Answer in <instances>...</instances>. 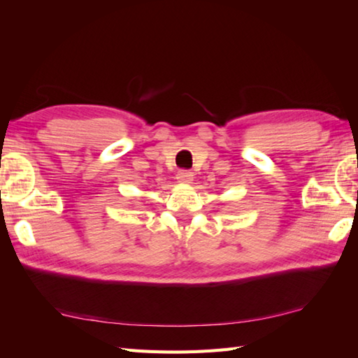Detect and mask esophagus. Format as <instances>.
<instances>
[{"instance_id":"esophagus-1","label":"esophagus","mask_w":358,"mask_h":358,"mask_svg":"<svg viewBox=\"0 0 358 358\" xmlns=\"http://www.w3.org/2000/svg\"><path fill=\"white\" fill-rule=\"evenodd\" d=\"M177 180L180 181V183H186V185L192 183V181H194V172L187 171V169H181L177 173Z\"/></svg>"}]
</instances>
